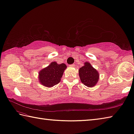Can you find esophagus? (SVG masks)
Segmentation results:
<instances>
[{"label": "esophagus", "instance_id": "obj_1", "mask_svg": "<svg viewBox=\"0 0 134 134\" xmlns=\"http://www.w3.org/2000/svg\"><path fill=\"white\" fill-rule=\"evenodd\" d=\"M70 66H72V67H74V66H75V65L74 64H72V65H70Z\"/></svg>", "mask_w": 134, "mask_h": 134}]
</instances>
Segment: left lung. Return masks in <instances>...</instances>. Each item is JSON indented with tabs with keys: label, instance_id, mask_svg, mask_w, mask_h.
Segmentation results:
<instances>
[{
	"label": "left lung",
	"instance_id": "8db88e82",
	"mask_svg": "<svg viewBox=\"0 0 134 134\" xmlns=\"http://www.w3.org/2000/svg\"><path fill=\"white\" fill-rule=\"evenodd\" d=\"M79 75L81 83L89 87H92L96 85L99 77L98 71L88 62H85L84 66L80 68Z\"/></svg>",
	"mask_w": 134,
	"mask_h": 134
}]
</instances>
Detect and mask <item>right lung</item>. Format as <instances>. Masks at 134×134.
Listing matches in <instances>:
<instances>
[{
	"mask_svg": "<svg viewBox=\"0 0 134 134\" xmlns=\"http://www.w3.org/2000/svg\"><path fill=\"white\" fill-rule=\"evenodd\" d=\"M67 68L65 64H58L53 62L39 73V80L41 84L45 87H51L59 83L65 69Z\"/></svg>",
	"mask_w": 134,
	"mask_h": 134,
	"instance_id": "obj_1",
	"label": "right lung"
}]
</instances>
